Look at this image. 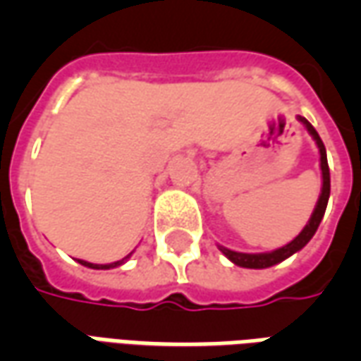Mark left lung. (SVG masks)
Listing matches in <instances>:
<instances>
[{
	"instance_id": "1",
	"label": "left lung",
	"mask_w": 361,
	"mask_h": 361,
	"mask_svg": "<svg viewBox=\"0 0 361 361\" xmlns=\"http://www.w3.org/2000/svg\"><path fill=\"white\" fill-rule=\"evenodd\" d=\"M298 119L302 121L303 127L307 129V133L313 137V141L317 142L319 154H321V173H323V188H321V195H319V201L315 204V209L311 212L310 222L305 224L300 234L295 235L294 240L290 243H286L284 247H279V250L269 251V253H240V251H232L224 247V245H219V250L226 255L234 265L243 267V269H267V267L276 265V263H282L284 259H288L290 255H294L300 250H303L307 242H310L313 234L317 232L319 224L323 220V214H325L326 203H329V195H331V173H329V162H326V150L325 145L321 141V137L315 131V127L311 126L310 121L302 116H298Z\"/></svg>"
}]
</instances>
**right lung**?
I'll list each match as a JSON object with an SVG mask.
<instances>
[{"label":"right lung","instance_id":"obj_1","mask_svg":"<svg viewBox=\"0 0 361 361\" xmlns=\"http://www.w3.org/2000/svg\"><path fill=\"white\" fill-rule=\"evenodd\" d=\"M129 257H131V253H129L127 257H123V259H119V261H116V263H108V265H96V263H89V261H82V259H77V261H79L81 265L89 267V269H98V271L102 269V271H106V269H114V267L123 265V263H126V261H127V259H129Z\"/></svg>","mask_w":361,"mask_h":361}]
</instances>
